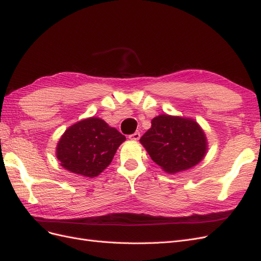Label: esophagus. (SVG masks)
<instances>
[{"instance_id": "34e87169", "label": "esophagus", "mask_w": 261, "mask_h": 261, "mask_svg": "<svg viewBox=\"0 0 261 261\" xmlns=\"http://www.w3.org/2000/svg\"><path fill=\"white\" fill-rule=\"evenodd\" d=\"M140 137H141V136H140V132H135V133H133V135L129 136V139L130 140H135V141H137V140L140 139Z\"/></svg>"}]
</instances>
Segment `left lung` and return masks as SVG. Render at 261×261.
Returning a JSON list of instances; mask_svg holds the SVG:
<instances>
[{"label": "left lung", "instance_id": "8db88e82", "mask_svg": "<svg viewBox=\"0 0 261 261\" xmlns=\"http://www.w3.org/2000/svg\"><path fill=\"white\" fill-rule=\"evenodd\" d=\"M140 142L158 165L170 174L189 170L202 161L207 140L194 120L169 115L158 116Z\"/></svg>", "mask_w": 261, "mask_h": 261}]
</instances>
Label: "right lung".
I'll list each match as a JSON object with an SVG mask.
<instances>
[{
  "instance_id": "right-lung-1",
  "label": "right lung",
  "mask_w": 261,
  "mask_h": 261,
  "mask_svg": "<svg viewBox=\"0 0 261 261\" xmlns=\"http://www.w3.org/2000/svg\"><path fill=\"white\" fill-rule=\"evenodd\" d=\"M125 140L102 119L88 118L69 126L57 144L56 155L64 169L86 177L99 175Z\"/></svg>"
}]
</instances>
